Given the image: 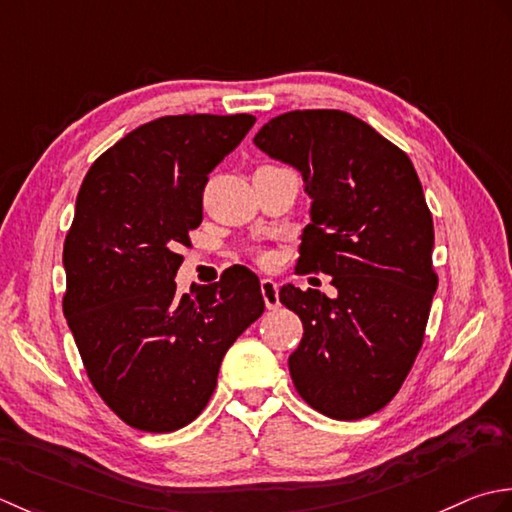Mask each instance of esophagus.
Returning <instances> with one entry per match:
<instances>
[{
  "label": "esophagus",
  "mask_w": 512,
  "mask_h": 512,
  "mask_svg": "<svg viewBox=\"0 0 512 512\" xmlns=\"http://www.w3.org/2000/svg\"><path fill=\"white\" fill-rule=\"evenodd\" d=\"M260 294H263V300H265L267 309H276V307L280 305L276 280H271V278H263V280H260Z\"/></svg>",
  "instance_id": "34e87169"
}]
</instances>
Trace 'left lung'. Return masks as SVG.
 <instances>
[{"mask_svg":"<svg viewBox=\"0 0 512 512\" xmlns=\"http://www.w3.org/2000/svg\"><path fill=\"white\" fill-rule=\"evenodd\" d=\"M294 165L311 196L298 267L329 274L338 298L294 285L280 302L302 320L289 356L300 398L333 420L387 406L422 349L437 274L433 218L409 156L342 110H294L254 137Z\"/></svg>","mask_w":512,"mask_h":512,"instance_id":"8db88e82","label":"left lung"}]
</instances>
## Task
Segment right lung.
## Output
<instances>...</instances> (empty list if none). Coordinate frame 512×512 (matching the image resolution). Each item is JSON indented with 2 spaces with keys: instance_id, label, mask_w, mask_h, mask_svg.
<instances>
[{
  "instance_id": "add662e5",
  "label": "right lung",
  "mask_w": 512,
  "mask_h": 512,
  "mask_svg": "<svg viewBox=\"0 0 512 512\" xmlns=\"http://www.w3.org/2000/svg\"><path fill=\"white\" fill-rule=\"evenodd\" d=\"M256 119L176 114L139 125L92 163L64 243V316L92 387L132 429L196 420L223 356L263 316L258 278L229 267L176 296L210 172Z\"/></svg>"
}]
</instances>
